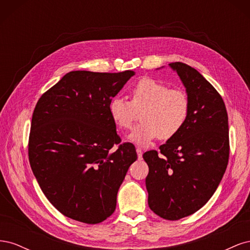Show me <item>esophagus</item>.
Segmentation results:
<instances>
[{
	"instance_id": "esophagus-1",
	"label": "esophagus",
	"mask_w": 250,
	"mask_h": 250,
	"mask_svg": "<svg viewBox=\"0 0 250 250\" xmlns=\"http://www.w3.org/2000/svg\"><path fill=\"white\" fill-rule=\"evenodd\" d=\"M137 153H138V157L142 158V156H143V150H142V148H140V147L137 148Z\"/></svg>"
}]
</instances>
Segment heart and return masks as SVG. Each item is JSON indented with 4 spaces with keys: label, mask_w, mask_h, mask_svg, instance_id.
Masks as SVG:
<instances>
[{
    "label": "heart",
    "mask_w": 250,
    "mask_h": 250,
    "mask_svg": "<svg viewBox=\"0 0 250 250\" xmlns=\"http://www.w3.org/2000/svg\"><path fill=\"white\" fill-rule=\"evenodd\" d=\"M130 101L115 97L108 112L120 129H130L137 111L143 109L142 124L134 127L128 140L139 146H148L154 140L171 139L183 129L190 115V99L186 92L170 88L165 83L143 78L130 90Z\"/></svg>",
    "instance_id": "heart-1"
}]
</instances>
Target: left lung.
I'll return each mask as SVG.
<instances>
[{
	"mask_svg": "<svg viewBox=\"0 0 250 250\" xmlns=\"http://www.w3.org/2000/svg\"><path fill=\"white\" fill-rule=\"evenodd\" d=\"M190 99V115L175 137L143 157L148 204L166 220H178L200 209L213 196L228 167L229 117L222 97L194 67L169 63Z\"/></svg>",
	"mask_w": 250,
	"mask_h": 250,
	"instance_id": "left-lung-1",
	"label": "left lung"
}]
</instances>
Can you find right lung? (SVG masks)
Instances as JSON below:
<instances>
[{
	"mask_svg": "<svg viewBox=\"0 0 250 250\" xmlns=\"http://www.w3.org/2000/svg\"><path fill=\"white\" fill-rule=\"evenodd\" d=\"M133 75L73 71L37 101L29 162L42 191L65 217L97 224L116 209L138 155L131 143L120 144L108 104Z\"/></svg>",
	"mask_w": 250,
	"mask_h": 250,
	"instance_id": "right-lung-1",
	"label": "right lung"
}]
</instances>
